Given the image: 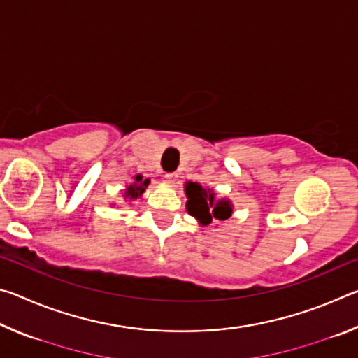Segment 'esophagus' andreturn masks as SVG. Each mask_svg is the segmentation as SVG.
<instances>
[{"mask_svg":"<svg viewBox=\"0 0 358 358\" xmlns=\"http://www.w3.org/2000/svg\"><path fill=\"white\" fill-rule=\"evenodd\" d=\"M177 177H178V175L175 173V172H169V173H166V180L169 181V183H175V181H177Z\"/></svg>","mask_w":358,"mask_h":358,"instance_id":"esophagus-1","label":"esophagus"}]
</instances>
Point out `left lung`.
I'll use <instances>...</instances> for the list:
<instances>
[{
    "instance_id": "1",
    "label": "left lung",
    "mask_w": 358,
    "mask_h": 358,
    "mask_svg": "<svg viewBox=\"0 0 358 358\" xmlns=\"http://www.w3.org/2000/svg\"><path fill=\"white\" fill-rule=\"evenodd\" d=\"M186 208L189 215L197 217L202 224H210L213 220L224 221L227 220L232 213L229 201H217L215 202V192L210 189H203L197 183H187L186 186Z\"/></svg>"
}]
</instances>
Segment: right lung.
<instances>
[{"instance_id":"1","label":"right lung","mask_w":358,"mask_h":358,"mask_svg":"<svg viewBox=\"0 0 358 358\" xmlns=\"http://www.w3.org/2000/svg\"><path fill=\"white\" fill-rule=\"evenodd\" d=\"M150 180H142L141 175H137L136 177V183L131 185L128 187V192H126V197H131V199H137L138 196H142V192L145 191V187L148 186Z\"/></svg>"}]
</instances>
